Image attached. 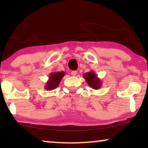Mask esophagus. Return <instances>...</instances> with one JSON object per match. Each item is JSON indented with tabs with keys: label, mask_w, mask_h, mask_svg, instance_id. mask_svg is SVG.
Segmentation results:
<instances>
[{
	"label": "esophagus",
	"mask_w": 148,
	"mask_h": 148,
	"mask_svg": "<svg viewBox=\"0 0 148 148\" xmlns=\"http://www.w3.org/2000/svg\"><path fill=\"white\" fill-rule=\"evenodd\" d=\"M71 74H72L73 76H76V75L77 74V71H72V72H71Z\"/></svg>",
	"instance_id": "esophagus-1"
}]
</instances>
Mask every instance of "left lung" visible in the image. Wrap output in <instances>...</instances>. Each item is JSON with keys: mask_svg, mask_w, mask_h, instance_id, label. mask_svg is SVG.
<instances>
[{"mask_svg": "<svg viewBox=\"0 0 148 148\" xmlns=\"http://www.w3.org/2000/svg\"><path fill=\"white\" fill-rule=\"evenodd\" d=\"M84 78L87 84L93 89H99L102 86L101 79L99 78L97 74L94 71H90L84 74Z\"/></svg>", "mask_w": 148, "mask_h": 148, "instance_id": "1", "label": "left lung"}]
</instances>
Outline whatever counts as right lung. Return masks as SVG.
<instances>
[{"label": "right lung", "mask_w": 148, "mask_h": 148, "mask_svg": "<svg viewBox=\"0 0 148 148\" xmlns=\"http://www.w3.org/2000/svg\"><path fill=\"white\" fill-rule=\"evenodd\" d=\"M65 73L64 72H55L50 73L49 79L45 84L44 88L47 91H51L58 87L62 77H64Z\"/></svg>", "instance_id": "obj_1"}]
</instances>
